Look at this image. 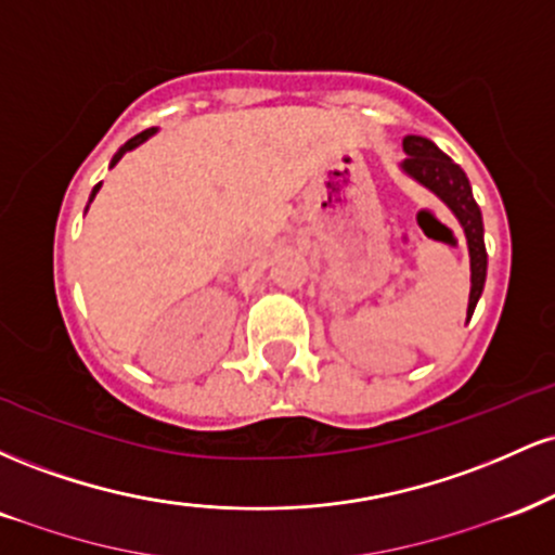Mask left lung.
<instances>
[{"label": "left lung", "instance_id": "left-lung-1", "mask_svg": "<svg viewBox=\"0 0 555 555\" xmlns=\"http://www.w3.org/2000/svg\"><path fill=\"white\" fill-rule=\"evenodd\" d=\"M404 151L406 158L401 169L441 197L446 206L456 214V219L464 227V234H467L469 266H473V289H469L467 315H473L477 299L482 295L488 271V253L486 242H482V216L473 197V188H469L467 175H464L460 164L451 162L433 140L406 135Z\"/></svg>", "mask_w": 555, "mask_h": 555}]
</instances>
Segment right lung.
<instances>
[{
  "label": "right lung",
  "mask_w": 555,
  "mask_h": 555,
  "mask_svg": "<svg viewBox=\"0 0 555 555\" xmlns=\"http://www.w3.org/2000/svg\"><path fill=\"white\" fill-rule=\"evenodd\" d=\"M154 127H149V130H143V132H138V135L135 138H130V140H127V143L122 145V149H119L117 151V156H114L112 158V167H114V164H117L119 162V158H122V154H125V151H132V149H135V145H140V143H143V140H149L151 135H154ZM99 188H101V184H95V188H93V193H91V201H93V195L95 193H99Z\"/></svg>",
  "instance_id": "right-lung-1"
}]
</instances>
